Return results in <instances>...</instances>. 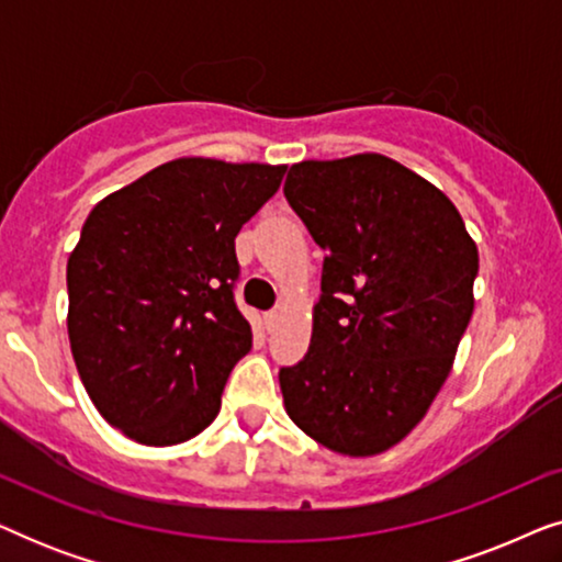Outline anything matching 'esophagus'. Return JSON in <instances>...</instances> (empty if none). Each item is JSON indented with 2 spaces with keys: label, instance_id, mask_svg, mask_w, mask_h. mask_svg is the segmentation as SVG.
Wrapping results in <instances>:
<instances>
[{
  "label": "esophagus",
  "instance_id": "1",
  "mask_svg": "<svg viewBox=\"0 0 562 562\" xmlns=\"http://www.w3.org/2000/svg\"><path fill=\"white\" fill-rule=\"evenodd\" d=\"M279 322H281V312H279V310H273V312L266 314V327H268V329L279 327Z\"/></svg>",
  "mask_w": 562,
  "mask_h": 562
}]
</instances>
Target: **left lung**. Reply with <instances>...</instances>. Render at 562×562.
<instances>
[{"instance_id": "1", "label": "left lung", "mask_w": 562, "mask_h": 562, "mask_svg": "<svg viewBox=\"0 0 562 562\" xmlns=\"http://www.w3.org/2000/svg\"><path fill=\"white\" fill-rule=\"evenodd\" d=\"M283 194L327 252L310 350L279 373L283 406L327 450L381 456L450 375L479 248L435 183L381 153L302 160Z\"/></svg>"}]
</instances>
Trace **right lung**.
I'll use <instances>...</instances> for the list:
<instances>
[{
	"label": "right lung",
	"instance_id": "obj_1",
	"mask_svg": "<svg viewBox=\"0 0 562 562\" xmlns=\"http://www.w3.org/2000/svg\"><path fill=\"white\" fill-rule=\"evenodd\" d=\"M286 166L187 156L112 191L68 256V340L97 412L130 440L168 448L220 414L250 350L235 306V237Z\"/></svg>",
	"mask_w": 562,
	"mask_h": 562
}]
</instances>
